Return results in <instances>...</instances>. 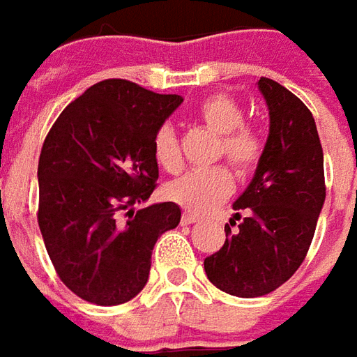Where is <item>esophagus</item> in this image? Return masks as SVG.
Segmentation results:
<instances>
[{
	"mask_svg": "<svg viewBox=\"0 0 357 357\" xmlns=\"http://www.w3.org/2000/svg\"><path fill=\"white\" fill-rule=\"evenodd\" d=\"M199 219L196 217V215H188V213H184L183 217H181V223L183 225H194V223H198Z\"/></svg>",
	"mask_w": 357,
	"mask_h": 357,
	"instance_id": "esophagus-1",
	"label": "esophagus"
}]
</instances>
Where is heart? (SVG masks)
I'll return each instance as SVG.
<instances>
[{"instance_id":"obj_1","label":"heart","mask_w":357,"mask_h":357,"mask_svg":"<svg viewBox=\"0 0 357 357\" xmlns=\"http://www.w3.org/2000/svg\"><path fill=\"white\" fill-rule=\"evenodd\" d=\"M198 117L219 136L217 158H225L236 173H248L261 155V142L254 130L244 126V111L227 93H213L199 103ZM153 155L169 173L183 167L178 138L171 125H163L153 138ZM232 178L223 167L194 171L165 186V198L184 211L202 215L231 196Z\"/></svg>"}]
</instances>
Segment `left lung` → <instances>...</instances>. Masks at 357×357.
Masks as SVG:
<instances>
[{"mask_svg":"<svg viewBox=\"0 0 357 357\" xmlns=\"http://www.w3.org/2000/svg\"><path fill=\"white\" fill-rule=\"evenodd\" d=\"M257 88L269 109V136L254 178L232 204L246 217L238 231L225 225L223 248L204 261L207 279L238 298L269 294L294 275L325 204L323 150L312 111L271 78H259Z\"/></svg>","mask_w":357,"mask_h":357,"instance_id":"1","label":"left lung"}]
</instances>
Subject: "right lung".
<instances>
[{
  "label": "right lung",
  "mask_w": 357,
  "mask_h": 357,
  "mask_svg": "<svg viewBox=\"0 0 357 357\" xmlns=\"http://www.w3.org/2000/svg\"><path fill=\"white\" fill-rule=\"evenodd\" d=\"M181 103L176 93L109 78L70 102L45 138L38 225L59 279L86 302L132 300L148 282L158 238L181 223L173 202L132 209L155 188L153 138Z\"/></svg>",
  "instance_id": "obj_1"
}]
</instances>
